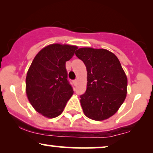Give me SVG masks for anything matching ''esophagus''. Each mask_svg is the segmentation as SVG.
Instances as JSON below:
<instances>
[{"instance_id": "34e87169", "label": "esophagus", "mask_w": 153, "mask_h": 153, "mask_svg": "<svg viewBox=\"0 0 153 153\" xmlns=\"http://www.w3.org/2000/svg\"><path fill=\"white\" fill-rule=\"evenodd\" d=\"M77 82H78V80H74V83L75 84H77Z\"/></svg>"}]
</instances>
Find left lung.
Wrapping results in <instances>:
<instances>
[{
  "instance_id": "1",
  "label": "left lung",
  "mask_w": 153,
  "mask_h": 153,
  "mask_svg": "<svg viewBox=\"0 0 153 153\" xmlns=\"http://www.w3.org/2000/svg\"><path fill=\"white\" fill-rule=\"evenodd\" d=\"M87 70V88L80 95L84 114L101 121L118 111L127 96V78L114 54L103 49L85 47L75 52Z\"/></svg>"
}]
</instances>
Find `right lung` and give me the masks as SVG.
Wrapping results in <instances>:
<instances>
[{
  "label": "right lung",
  "mask_w": 153,
  "mask_h": 153,
  "mask_svg": "<svg viewBox=\"0 0 153 153\" xmlns=\"http://www.w3.org/2000/svg\"><path fill=\"white\" fill-rule=\"evenodd\" d=\"M77 49L67 45H49L39 51L31 62L26 78V94L34 109L45 117L60 115L73 94L65 63Z\"/></svg>",
  "instance_id": "add662e5"
}]
</instances>
